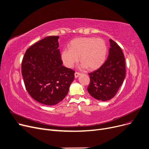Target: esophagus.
<instances>
[{
  "mask_svg": "<svg viewBox=\"0 0 149 149\" xmlns=\"http://www.w3.org/2000/svg\"><path fill=\"white\" fill-rule=\"evenodd\" d=\"M80 74H81V73H80V72H75V78H77Z\"/></svg>",
  "mask_w": 149,
  "mask_h": 149,
  "instance_id": "esophagus-1",
  "label": "esophagus"
}]
</instances>
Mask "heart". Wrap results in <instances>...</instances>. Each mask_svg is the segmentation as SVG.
I'll return each instance as SVG.
<instances>
[{
    "label": "heart",
    "instance_id": "1",
    "mask_svg": "<svg viewBox=\"0 0 149 149\" xmlns=\"http://www.w3.org/2000/svg\"><path fill=\"white\" fill-rule=\"evenodd\" d=\"M107 52V46L102 38L80 37L70 43V48H65L61 52V59L68 68H72L79 60L83 68L96 69L104 63Z\"/></svg>",
    "mask_w": 149,
    "mask_h": 149
}]
</instances>
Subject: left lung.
<instances>
[{"label": "left lung", "mask_w": 149, "mask_h": 149, "mask_svg": "<svg viewBox=\"0 0 149 149\" xmlns=\"http://www.w3.org/2000/svg\"><path fill=\"white\" fill-rule=\"evenodd\" d=\"M107 59L99 69L89 74L88 91L93 98L107 101L118 92L126 77V63L120 46L112 39Z\"/></svg>", "instance_id": "8db88e82"}]
</instances>
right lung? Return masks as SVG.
Instances as JSON below:
<instances>
[{
    "label": "right lung",
    "mask_w": 149,
    "mask_h": 149,
    "mask_svg": "<svg viewBox=\"0 0 149 149\" xmlns=\"http://www.w3.org/2000/svg\"><path fill=\"white\" fill-rule=\"evenodd\" d=\"M58 36L44 38L26 51L22 62V74L26 91L43 104L58 103L66 96L75 71L63 66Z\"/></svg>",
    "instance_id": "add662e5"
}]
</instances>
